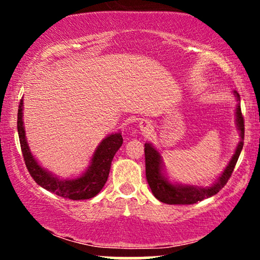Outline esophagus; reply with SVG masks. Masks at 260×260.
Returning <instances> with one entry per match:
<instances>
[{"instance_id":"esophagus-1","label":"esophagus","mask_w":260,"mask_h":260,"mask_svg":"<svg viewBox=\"0 0 260 260\" xmlns=\"http://www.w3.org/2000/svg\"><path fill=\"white\" fill-rule=\"evenodd\" d=\"M139 128L144 134H149L153 131V123L150 120H142L139 122Z\"/></svg>"}]
</instances>
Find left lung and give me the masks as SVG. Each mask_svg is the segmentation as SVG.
Instances as JSON below:
<instances>
[{"instance_id":"1","label":"left lung","mask_w":260,"mask_h":260,"mask_svg":"<svg viewBox=\"0 0 260 260\" xmlns=\"http://www.w3.org/2000/svg\"><path fill=\"white\" fill-rule=\"evenodd\" d=\"M236 96L240 100V95L237 91H235ZM236 116H237V127L241 133V142L236 149L234 156L229 162L228 168L225 169L221 177L217 178V181L211 187L201 188L193 186H178V184L169 183L166 178L161 175V157L159 153L151 147L150 144L144 145L145 153V176L149 186L151 188L153 194L159 199L160 202L166 203V204H194L203 201V199L209 198L211 196H215L220 189H222L223 186L228 183V181L231 177L234 172L236 164H237L238 157H240L241 150L243 148V138H244V118L241 111V106H237L236 109Z\"/></svg>"}]
</instances>
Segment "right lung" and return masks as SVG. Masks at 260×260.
I'll return each instance as SVG.
<instances>
[{
  "mask_svg": "<svg viewBox=\"0 0 260 260\" xmlns=\"http://www.w3.org/2000/svg\"><path fill=\"white\" fill-rule=\"evenodd\" d=\"M22 107L23 101H20L17 118L18 136H19L20 149H22L25 166L32 180L45 189L72 201L89 199L96 196L105 186L111 168V161L123 142L121 133L111 134L100 143L91 159V166L84 175L76 180L59 181L45 171L41 166H39V164L31 156L25 140V132L22 121Z\"/></svg>",
  "mask_w": 260,
  "mask_h": 260,
  "instance_id": "right-lung-1",
  "label": "right lung"
}]
</instances>
